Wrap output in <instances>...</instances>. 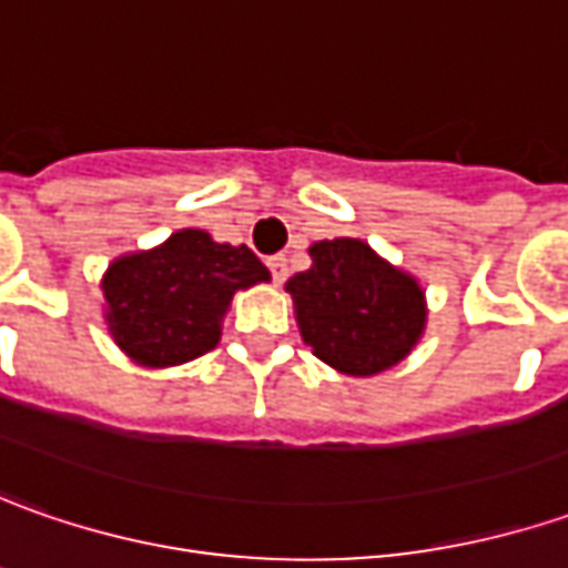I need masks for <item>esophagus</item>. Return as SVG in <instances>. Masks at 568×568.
<instances>
[{"mask_svg": "<svg viewBox=\"0 0 568 568\" xmlns=\"http://www.w3.org/2000/svg\"><path fill=\"white\" fill-rule=\"evenodd\" d=\"M270 273H273V283H285V276H288V261H285V254H273L270 261Z\"/></svg>", "mask_w": 568, "mask_h": 568, "instance_id": "esophagus-1", "label": "esophagus"}]
</instances>
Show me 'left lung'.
I'll return each instance as SVG.
<instances>
[{
  "label": "left lung",
  "instance_id": "1",
  "mask_svg": "<svg viewBox=\"0 0 568 568\" xmlns=\"http://www.w3.org/2000/svg\"><path fill=\"white\" fill-rule=\"evenodd\" d=\"M314 264L285 288L295 298L304 343L348 377L399 364L424 329V292L358 239L311 247Z\"/></svg>",
  "mask_w": 568,
  "mask_h": 568
}]
</instances>
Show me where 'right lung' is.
Returning <instances> with one entry per match:
<instances>
[{
    "label": "right lung",
    "mask_w": 568,
    "mask_h": 568,
    "mask_svg": "<svg viewBox=\"0 0 568 568\" xmlns=\"http://www.w3.org/2000/svg\"><path fill=\"white\" fill-rule=\"evenodd\" d=\"M247 245H220L201 229H182L148 254H128L103 276L106 321L115 343L148 367L185 364L220 343L235 288L266 283Z\"/></svg>",
    "instance_id": "right-lung-1"
}]
</instances>
